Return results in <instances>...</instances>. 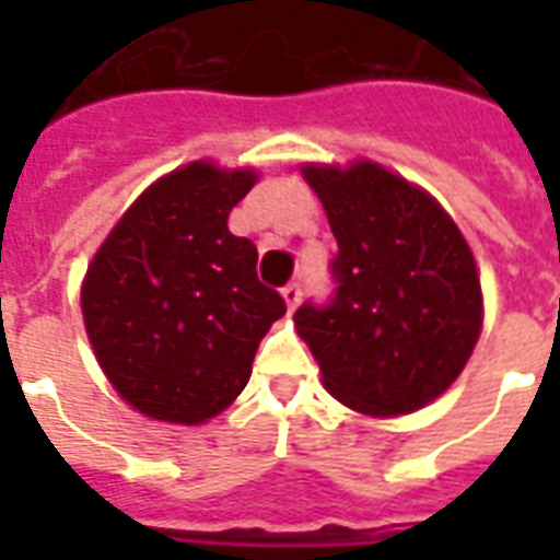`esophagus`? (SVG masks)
Masks as SVG:
<instances>
[{
  "label": "esophagus",
  "mask_w": 560,
  "mask_h": 560,
  "mask_svg": "<svg viewBox=\"0 0 560 560\" xmlns=\"http://www.w3.org/2000/svg\"><path fill=\"white\" fill-rule=\"evenodd\" d=\"M281 296H284L288 308H296V305H300V300H303V284H300V281L284 284V288H281Z\"/></svg>",
  "instance_id": "esophagus-1"
}]
</instances>
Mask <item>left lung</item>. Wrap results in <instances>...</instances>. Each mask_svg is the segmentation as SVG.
<instances>
[{
    "mask_svg": "<svg viewBox=\"0 0 560 560\" xmlns=\"http://www.w3.org/2000/svg\"><path fill=\"white\" fill-rule=\"evenodd\" d=\"M339 252L332 296L296 308L324 387L375 417L438 399L480 339L477 264L453 219L381 164L305 167Z\"/></svg>",
    "mask_w": 560,
    "mask_h": 560,
    "instance_id": "obj_1",
    "label": "left lung"
}]
</instances>
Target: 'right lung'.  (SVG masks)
<instances>
[{
  "label": "right lung",
  "mask_w": 560,
  "mask_h": 560,
  "mask_svg": "<svg viewBox=\"0 0 560 560\" xmlns=\"http://www.w3.org/2000/svg\"><path fill=\"white\" fill-rule=\"evenodd\" d=\"M252 171L207 161L149 185L119 219L83 281V320L116 393L152 420L195 425L252 377L267 329L284 315L257 279V248L228 231Z\"/></svg>",
  "instance_id": "1"
}]
</instances>
